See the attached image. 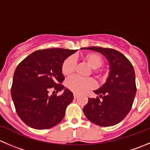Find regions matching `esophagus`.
I'll list each match as a JSON object with an SVG mask.
<instances>
[{
	"mask_svg": "<svg viewBox=\"0 0 150 150\" xmlns=\"http://www.w3.org/2000/svg\"><path fill=\"white\" fill-rule=\"evenodd\" d=\"M78 94H75V93H74V98H75V99H77V98H78Z\"/></svg>",
	"mask_w": 150,
	"mask_h": 150,
	"instance_id": "esophagus-1",
	"label": "esophagus"
}]
</instances>
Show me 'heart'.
Listing matches in <instances>:
<instances>
[{
    "label": "heart",
    "mask_w": 150,
    "mask_h": 150,
    "mask_svg": "<svg viewBox=\"0 0 150 150\" xmlns=\"http://www.w3.org/2000/svg\"><path fill=\"white\" fill-rule=\"evenodd\" d=\"M83 59L92 68V72L99 78L104 77L105 72L100 69L103 64V59L100 55L96 53H88L83 56ZM76 67V62L72 56L67 58L62 65V72L64 76L69 77L74 73ZM95 81L91 78H81L73 76L67 81V86L70 91L76 94H81L95 86Z\"/></svg>",
    "instance_id": "obj_1"
}]
</instances>
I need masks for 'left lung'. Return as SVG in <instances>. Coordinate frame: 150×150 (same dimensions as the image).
<instances>
[{
    "mask_svg": "<svg viewBox=\"0 0 150 150\" xmlns=\"http://www.w3.org/2000/svg\"><path fill=\"white\" fill-rule=\"evenodd\" d=\"M104 55L110 64L107 81L94 92L102 100L88 98L84 106L86 117L94 124L109 127L122 121L131 110L136 93V76L130 61L122 53L111 48L83 47Z\"/></svg>",
    "mask_w": 150,
    "mask_h": 150,
    "instance_id": "left-lung-1",
    "label": "left lung"
}]
</instances>
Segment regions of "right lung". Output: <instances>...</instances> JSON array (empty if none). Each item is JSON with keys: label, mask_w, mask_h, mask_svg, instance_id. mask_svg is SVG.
I'll list each match as a JSON object with an SVG mask.
<instances>
[{"label": "right lung", "mask_w": 150, "mask_h": 150, "mask_svg": "<svg viewBox=\"0 0 150 150\" xmlns=\"http://www.w3.org/2000/svg\"><path fill=\"white\" fill-rule=\"evenodd\" d=\"M77 51L48 48L34 51L16 68L11 88L16 112L29 127L45 130L59 124L65 115L66 108L73 100L67 88L61 96H49L50 89L57 93L65 88L62 72L64 61Z\"/></svg>", "instance_id": "obj_1"}]
</instances>
